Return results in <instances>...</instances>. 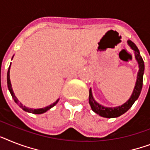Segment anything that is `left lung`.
Here are the masks:
<instances>
[{"label":"left lung","instance_id":"left-lung-1","mask_svg":"<svg viewBox=\"0 0 150 150\" xmlns=\"http://www.w3.org/2000/svg\"><path fill=\"white\" fill-rule=\"evenodd\" d=\"M128 44L131 47L133 51H134L135 57L136 59L138 62L139 64V72L137 75V80H136V86H135L134 90L132 92V96L126 102L125 104H123L121 106L115 107V108H108V107H104L103 105L96 103L95 99L92 97V91L89 90V104L91 105V108L95 112L101 116L105 118H115L119 117L121 115L126 112L129 109L132 107L133 103L136 102V100L139 98V96L140 95L141 90L142 88V80H143V73H144V62L142 60V57L140 55L138 47L132 42L131 40H128Z\"/></svg>","mask_w":150,"mask_h":150}]
</instances>
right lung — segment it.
Segmentation results:
<instances>
[{"mask_svg": "<svg viewBox=\"0 0 150 150\" xmlns=\"http://www.w3.org/2000/svg\"><path fill=\"white\" fill-rule=\"evenodd\" d=\"M11 66V65H10ZM10 67L9 69H8V75H7V81H8V89H9L10 92H11V95L12 98H14V102H15L17 104H18V105L21 107V108H22L23 110L26 111V112H31V113H34V114H41V113H44L47 112L48 109H50L51 108H52L53 106H54L58 102V99L56 102H54L53 104L50 105L49 106H47V107H45L44 109H30V108H28L26 106H24L21 103H19V101L18 100V98H16V96H14V92H13V90H12V88H11V81H10Z\"/></svg>", "mask_w": 150, "mask_h": 150, "instance_id": "1", "label": "right lung"}]
</instances>
